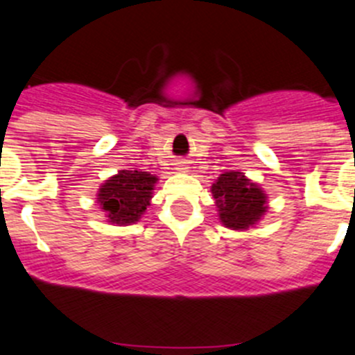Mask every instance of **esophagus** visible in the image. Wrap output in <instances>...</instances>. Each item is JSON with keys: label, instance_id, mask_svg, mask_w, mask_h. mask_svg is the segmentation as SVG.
I'll use <instances>...</instances> for the list:
<instances>
[{"label": "esophagus", "instance_id": "obj_1", "mask_svg": "<svg viewBox=\"0 0 355 355\" xmlns=\"http://www.w3.org/2000/svg\"><path fill=\"white\" fill-rule=\"evenodd\" d=\"M178 170H187V168H185L184 163H178Z\"/></svg>", "mask_w": 355, "mask_h": 355}]
</instances>
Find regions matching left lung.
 Masks as SVG:
<instances>
[{
    "mask_svg": "<svg viewBox=\"0 0 355 355\" xmlns=\"http://www.w3.org/2000/svg\"><path fill=\"white\" fill-rule=\"evenodd\" d=\"M220 222L232 230L257 225L267 211V194L241 171H225L211 185Z\"/></svg>",
    "mask_w": 355,
    "mask_h": 355,
    "instance_id": "1",
    "label": "left lung"
}]
</instances>
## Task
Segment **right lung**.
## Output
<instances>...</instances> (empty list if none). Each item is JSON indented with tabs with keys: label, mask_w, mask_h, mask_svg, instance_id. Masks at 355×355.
I'll use <instances>...</instances> for the list:
<instances>
[{
	"label": "right lung",
	"mask_w": 355,
	"mask_h": 355,
	"mask_svg": "<svg viewBox=\"0 0 355 355\" xmlns=\"http://www.w3.org/2000/svg\"><path fill=\"white\" fill-rule=\"evenodd\" d=\"M157 177L139 170H121L101 185L98 205L107 213V220L116 225L139 222L150 205Z\"/></svg>",
	"instance_id": "add662e5"
}]
</instances>
